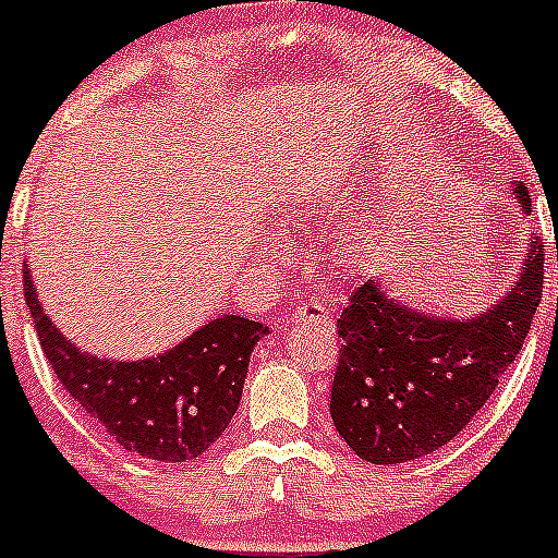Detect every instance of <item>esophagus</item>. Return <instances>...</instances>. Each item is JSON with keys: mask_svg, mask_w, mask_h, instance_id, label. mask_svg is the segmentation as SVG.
<instances>
[{"mask_svg": "<svg viewBox=\"0 0 558 558\" xmlns=\"http://www.w3.org/2000/svg\"><path fill=\"white\" fill-rule=\"evenodd\" d=\"M291 322H325L330 319V311L322 303H296L289 314Z\"/></svg>", "mask_w": 558, "mask_h": 558, "instance_id": "34e87169", "label": "esophagus"}]
</instances>
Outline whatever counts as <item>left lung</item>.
Instances as JSON below:
<instances>
[{
  "label": "left lung",
  "instance_id": "obj_1",
  "mask_svg": "<svg viewBox=\"0 0 558 558\" xmlns=\"http://www.w3.org/2000/svg\"><path fill=\"white\" fill-rule=\"evenodd\" d=\"M514 197L529 211L520 181ZM543 278L545 253L534 242L514 289L468 322L421 316L368 280L357 286L338 316L330 390L332 424L347 446L374 465H397L451 444L523 350Z\"/></svg>",
  "mask_w": 558,
  "mask_h": 558
}]
</instances>
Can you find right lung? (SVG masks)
<instances>
[{
  "label": "right lung",
  "instance_id": "1",
  "mask_svg": "<svg viewBox=\"0 0 558 558\" xmlns=\"http://www.w3.org/2000/svg\"><path fill=\"white\" fill-rule=\"evenodd\" d=\"M27 267V264H24ZM24 300L40 350L74 402L132 454L159 462L201 457L228 429L242 399L250 352L267 332L222 316L150 361L114 363L76 350L44 314L24 269Z\"/></svg>",
  "mask_w": 558,
  "mask_h": 558
}]
</instances>
